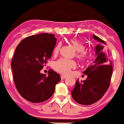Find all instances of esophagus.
<instances>
[{
  "instance_id": "esophagus-1",
  "label": "esophagus",
  "mask_w": 124,
  "mask_h": 124,
  "mask_svg": "<svg viewBox=\"0 0 124 124\" xmlns=\"http://www.w3.org/2000/svg\"><path fill=\"white\" fill-rule=\"evenodd\" d=\"M66 78V76H64V75H62V76H61V80H64V79H65Z\"/></svg>"
}]
</instances>
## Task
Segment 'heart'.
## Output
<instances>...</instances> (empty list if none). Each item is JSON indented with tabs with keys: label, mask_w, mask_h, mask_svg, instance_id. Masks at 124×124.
Listing matches in <instances>:
<instances>
[{
	"label": "heart",
	"mask_w": 124,
	"mask_h": 124,
	"mask_svg": "<svg viewBox=\"0 0 124 124\" xmlns=\"http://www.w3.org/2000/svg\"><path fill=\"white\" fill-rule=\"evenodd\" d=\"M70 43L74 47L76 51V57L81 62H86L88 58L89 55L86 53L85 49V46L80 41L77 39H71ZM61 43H59L56 45L53 49V55L56 56L59 54L61 49ZM77 67V63L74 60H68V59H60L56 61L53 64V68L55 70L63 75H68L70 73L71 70L75 69Z\"/></svg>",
	"instance_id": "obj_1"
}]
</instances>
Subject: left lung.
Here are the masks:
<instances>
[{"mask_svg": "<svg viewBox=\"0 0 124 124\" xmlns=\"http://www.w3.org/2000/svg\"><path fill=\"white\" fill-rule=\"evenodd\" d=\"M94 39L101 44L95 47L97 58L93 64L83 71L87 76L84 81L77 80L71 95L76 102L84 105H89L102 98L110 86L112 74V62L106 51L105 42L93 34Z\"/></svg>", "mask_w": 124, "mask_h": 124, "instance_id": "left-lung-1", "label": "left lung"}]
</instances>
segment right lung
<instances>
[{
  "label": "right lung",
  "mask_w": 124,
  "mask_h": 124,
  "mask_svg": "<svg viewBox=\"0 0 124 124\" xmlns=\"http://www.w3.org/2000/svg\"><path fill=\"white\" fill-rule=\"evenodd\" d=\"M56 41L54 34L43 33L24 38L17 46L11 61L14 81L18 92L27 101L47 100L61 80L60 75L52 70L48 76L40 73L51 57Z\"/></svg>",
  "instance_id": "1"
}]
</instances>
